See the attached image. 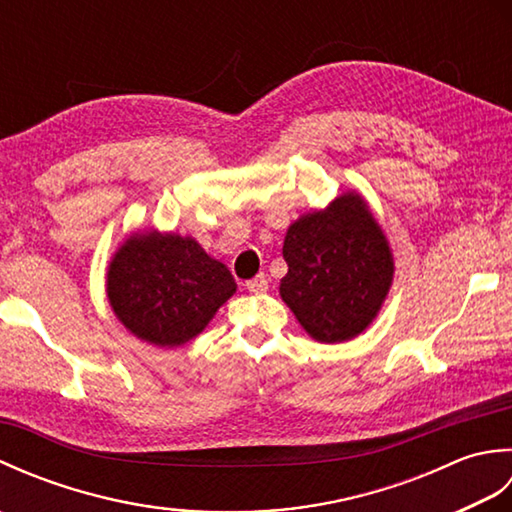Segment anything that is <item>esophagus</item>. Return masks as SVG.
Masks as SVG:
<instances>
[{
  "label": "esophagus",
  "instance_id": "esophagus-1",
  "mask_svg": "<svg viewBox=\"0 0 512 512\" xmlns=\"http://www.w3.org/2000/svg\"><path fill=\"white\" fill-rule=\"evenodd\" d=\"M246 288H248V292H253V295H262V292L268 290V277L262 273L253 279H248Z\"/></svg>",
  "mask_w": 512,
  "mask_h": 512
}]
</instances>
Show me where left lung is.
Returning <instances> with one entry per match:
<instances>
[{
    "instance_id": "8db88e82",
    "label": "left lung",
    "mask_w": 512,
    "mask_h": 512,
    "mask_svg": "<svg viewBox=\"0 0 512 512\" xmlns=\"http://www.w3.org/2000/svg\"><path fill=\"white\" fill-rule=\"evenodd\" d=\"M288 275L281 299L312 339L341 343L361 334L385 301L394 275L387 239L361 195L308 213L284 239Z\"/></svg>"
}]
</instances>
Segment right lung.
<instances>
[{
    "mask_svg": "<svg viewBox=\"0 0 512 512\" xmlns=\"http://www.w3.org/2000/svg\"><path fill=\"white\" fill-rule=\"evenodd\" d=\"M235 279L191 237L134 235L107 270V297L116 317L138 339L176 347L198 336Z\"/></svg>",
    "mask_w": 512,
    "mask_h": 512,
    "instance_id": "add662e5",
    "label": "right lung"
}]
</instances>
